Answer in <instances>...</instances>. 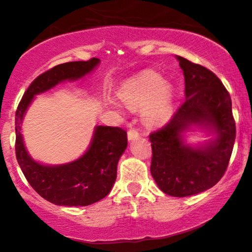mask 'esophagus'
<instances>
[{"label": "esophagus", "instance_id": "1", "mask_svg": "<svg viewBox=\"0 0 252 252\" xmlns=\"http://www.w3.org/2000/svg\"><path fill=\"white\" fill-rule=\"evenodd\" d=\"M139 136V132H137L136 128H130L128 130V133H127V137H128V140H133V139H136V137Z\"/></svg>", "mask_w": 252, "mask_h": 252}]
</instances>
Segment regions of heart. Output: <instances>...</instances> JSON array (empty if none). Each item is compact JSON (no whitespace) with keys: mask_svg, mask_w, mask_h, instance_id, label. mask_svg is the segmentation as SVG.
Instances as JSON below:
<instances>
[{"mask_svg":"<svg viewBox=\"0 0 252 252\" xmlns=\"http://www.w3.org/2000/svg\"><path fill=\"white\" fill-rule=\"evenodd\" d=\"M120 98L129 108L142 106L143 117L151 125L166 123L173 115L174 89L170 82L163 81L155 72H144L128 80L119 92Z\"/></svg>","mask_w":252,"mask_h":252,"instance_id":"heart-1","label":"heart"}]
</instances>
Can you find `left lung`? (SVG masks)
Instances as JSON below:
<instances>
[{"mask_svg": "<svg viewBox=\"0 0 252 252\" xmlns=\"http://www.w3.org/2000/svg\"><path fill=\"white\" fill-rule=\"evenodd\" d=\"M185 75L186 101L170 122L149 135L150 172L159 189L174 197L208 190L225 174L235 142L232 99L220 79L202 65L177 56ZM198 126L215 137L191 147L183 133Z\"/></svg>", "mask_w": 252, "mask_h": 252, "instance_id": "left-lung-1", "label": "left lung"}]
</instances>
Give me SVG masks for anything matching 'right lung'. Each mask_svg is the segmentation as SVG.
<instances>
[{
  "mask_svg": "<svg viewBox=\"0 0 252 252\" xmlns=\"http://www.w3.org/2000/svg\"><path fill=\"white\" fill-rule=\"evenodd\" d=\"M98 58L68 62L40 74L24 94L16 111V157L32 188L50 203L86 206L104 198L117 178V165L127 147V133L120 127L96 126L91 146L80 158L62 165L37 163L27 153L22 123L34 96L65 80H78L99 64Z\"/></svg>",
  "mask_w": 252,
  "mask_h": 252,
  "instance_id": "obj_1",
  "label": "right lung"
}]
</instances>
